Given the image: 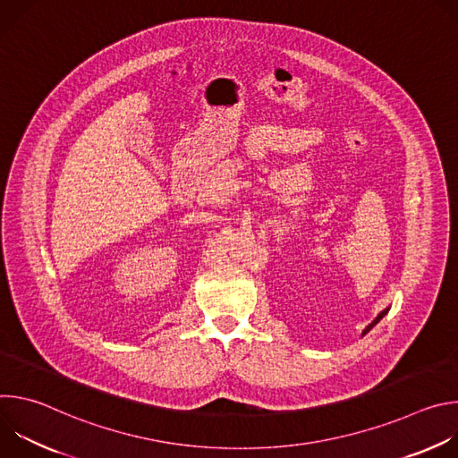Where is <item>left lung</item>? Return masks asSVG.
I'll list each match as a JSON object with an SVG mask.
<instances>
[{
	"mask_svg": "<svg viewBox=\"0 0 458 458\" xmlns=\"http://www.w3.org/2000/svg\"><path fill=\"white\" fill-rule=\"evenodd\" d=\"M387 311H389V310H387V308H386V310H382V311H380V313H378V317H377V318H375V320H373V322H371V324H368V326H366V330H364V332H362V335H366V334H368V332H369V330H371V328H373V326H375V324H377V322H378V320H380V318H382V317H384V315H386V313H387Z\"/></svg>",
	"mask_w": 458,
	"mask_h": 458,
	"instance_id": "obj_1",
	"label": "left lung"
}]
</instances>
